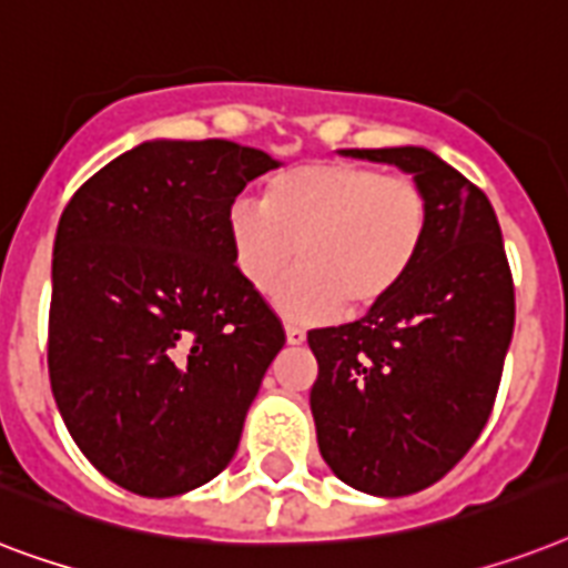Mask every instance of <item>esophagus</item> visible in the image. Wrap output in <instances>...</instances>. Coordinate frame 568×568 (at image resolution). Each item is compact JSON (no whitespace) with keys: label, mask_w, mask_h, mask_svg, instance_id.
Returning <instances> with one entry per match:
<instances>
[{"label":"esophagus","mask_w":568,"mask_h":568,"mask_svg":"<svg viewBox=\"0 0 568 568\" xmlns=\"http://www.w3.org/2000/svg\"><path fill=\"white\" fill-rule=\"evenodd\" d=\"M284 334H287L290 346H302V343H305V339H307L305 331L296 328V325H287V328H284Z\"/></svg>","instance_id":"esophagus-1"}]
</instances>
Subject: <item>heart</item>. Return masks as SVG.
<instances>
[{
  "instance_id": "1",
  "label": "heart",
  "mask_w": 568,
  "mask_h": 568,
  "mask_svg": "<svg viewBox=\"0 0 568 568\" xmlns=\"http://www.w3.org/2000/svg\"><path fill=\"white\" fill-rule=\"evenodd\" d=\"M240 278L275 293L290 322L366 313L407 281L428 243L430 207L410 179L352 161H313L270 181L263 205L240 199L225 220Z\"/></svg>"
}]
</instances>
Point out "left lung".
<instances>
[{"label":"left lung","mask_w":568,"mask_h":568,"mask_svg":"<svg viewBox=\"0 0 568 568\" xmlns=\"http://www.w3.org/2000/svg\"><path fill=\"white\" fill-rule=\"evenodd\" d=\"M343 155L410 172L430 207L405 284L363 320L307 334L325 464L348 487L398 498L437 484L487 425L514 337V275L489 199L443 158L422 146Z\"/></svg>","instance_id":"1"}]
</instances>
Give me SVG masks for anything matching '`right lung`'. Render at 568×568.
<instances>
[{
  "label": "right lung",
  "instance_id": "1",
  "mask_svg": "<svg viewBox=\"0 0 568 568\" xmlns=\"http://www.w3.org/2000/svg\"><path fill=\"white\" fill-rule=\"evenodd\" d=\"M275 166L231 140H146L63 207L49 381L75 446L129 493H190L237 452L284 328L240 278L225 220Z\"/></svg>",
  "mask_w": 568,
  "mask_h": 568
}]
</instances>
